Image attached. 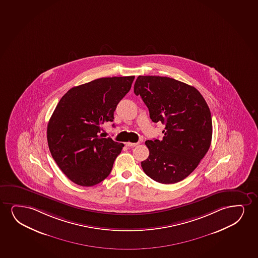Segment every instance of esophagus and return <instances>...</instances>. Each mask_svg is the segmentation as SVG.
<instances>
[{"mask_svg": "<svg viewBox=\"0 0 258 258\" xmlns=\"http://www.w3.org/2000/svg\"><path fill=\"white\" fill-rule=\"evenodd\" d=\"M138 144V143H130V142H127V143H126V146H127V147H136Z\"/></svg>", "mask_w": 258, "mask_h": 258, "instance_id": "obj_1", "label": "esophagus"}]
</instances>
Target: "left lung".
<instances>
[{
  "label": "left lung",
  "instance_id": "1",
  "mask_svg": "<svg viewBox=\"0 0 258 258\" xmlns=\"http://www.w3.org/2000/svg\"><path fill=\"white\" fill-rule=\"evenodd\" d=\"M140 95L153 122L165 125L161 140L145 142L150 155L141 165L161 184H174L191 174L211 145V112L195 87L160 76H138Z\"/></svg>",
  "mask_w": 258,
  "mask_h": 258
}]
</instances>
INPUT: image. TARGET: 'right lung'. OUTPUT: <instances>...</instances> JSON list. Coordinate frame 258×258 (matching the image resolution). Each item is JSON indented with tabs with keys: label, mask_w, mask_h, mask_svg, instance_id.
<instances>
[{
	"label": "right lung",
	"mask_w": 258,
	"mask_h": 258,
	"mask_svg": "<svg viewBox=\"0 0 258 258\" xmlns=\"http://www.w3.org/2000/svg\"><path fill=\"white\" fill-rule=\"evenodd\" d=\"M135 76L101 78L71 88L61 98L47 126L50 154L75 184L93 186L109 175L124 144L101 137V125L113 121Z\"/></svg>",
	"instance_id": "right-lung-1"
}]
</instances>
